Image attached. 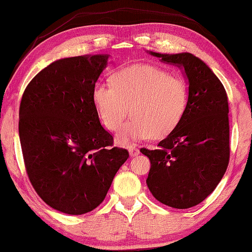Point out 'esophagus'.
Masks as SVG:
<instances>
[{"label":"esophagus","instance_id":"1","mask_svg":"<svg viewBox=\"0 0 252 252\" xmlns=\"http://www.w3.org/2000/svg\"><path fill=\"white\" fill-rule=\"evenodd\" d=\"M129 154H130V156L131 157H135V156H138L139 154H140V150H139V148H137V147H129Z\"/></svg>","mask_w":252,"mask_h":252}]
</instances>
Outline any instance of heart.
Instances as JSON below:
<instances>
[{"instance_id":"obj_1","label":"heart","mask_w":252,"mask_h":252,"mask_svg":"<svg viewBox=\"0 0 252 252\" xmlns=\"http://www.w3.org/2000/svg\"><path fill=\"white\" fill-rule=\"evenodd\" d=\"M110 85L96 84L93 101L107 130L115 132L132 111L134 119L118 134V142L165 138L182 122L189 106L187 84L181 77L150 63H134L112 75Z\"/></svg>"}]
</instances>
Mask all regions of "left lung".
Returning a JSON list of instances; mask_svg holds the SVG:
<instances>
[{
	"mask_svg": "<svg viewBox=\"0 0 252 252\" xmlns=\"http://www.w3.org/2000/svg\"><path fill=\"white\" fill-rule=\"evenodd\" d=\"M149 54L184 69L189 99L182 122L158 149L141 148L151 163L147 185L162 204L189 209L212 193L229 165L227 95L210 67L194 55Z\"/></svg>",
	"mask_w": 252,
	"mask_h": 252,
	"instance_id": "left-lung-1",
	"label": "left lung"
}]
</instances>
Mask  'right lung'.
Returning a JSON list of instances; mask_svg holds the SVG:
<instances>
[{"label":"right lung","mask_w":252,"mask_h":252,"mask_svg":"<svg viewBox=\"0 0 252 252\" xmlns=\"http://www.w3.org/2000/svg\"><path fill=\"white\" fill-rule=\"evenodd\" d=\"M107 59H59L35 75L22 95L19 135L27 174L42 201L59 212L96 209L129 158L127 150L112 147L93 101Z\"/></svg>","instance_id":"right-lung-1"}]
</instances>
